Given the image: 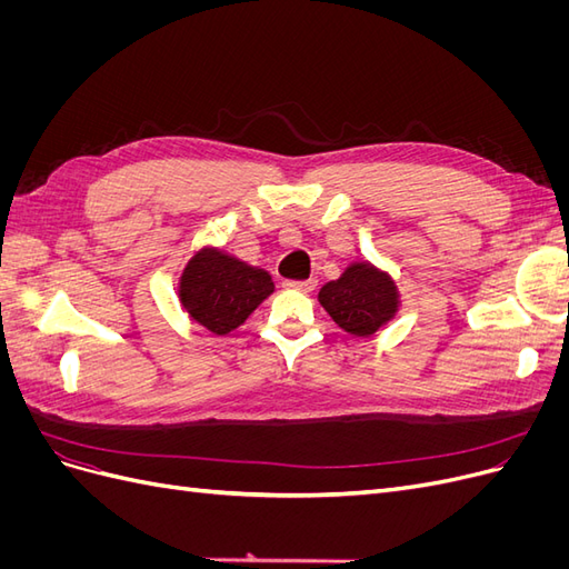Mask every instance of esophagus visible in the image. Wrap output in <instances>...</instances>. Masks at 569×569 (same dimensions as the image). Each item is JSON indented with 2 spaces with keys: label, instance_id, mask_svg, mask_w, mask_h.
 Masks as SVG:
<instances>
[{
  "label": "esophagus",
  "instance_id": "obj_1",
  "mask_svg": "<svg viewBox=\"0 0 569 569\" xmlns=\"http://www.w3.org/2000/svg\"><path fill=\"white\" fill-rule=\"evenodd\" d=\"M316 280L311 278V280H297V282H287V287L289 289H297V291H313L316 289Z\"/></svg>",
  "mask_w": 569,
  "mask_h": 569
}]
</instances>
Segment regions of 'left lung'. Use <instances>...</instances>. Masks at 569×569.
<instances>
[{"instance_id":"obj_1","label":"left lung","mask_w":569,"mask_h":569,"mask_svg":"<svg viewBox=\"0 0 569 569\" xmlns=\"http://www.w3.org/2000/svg\"><path fill=\"white\" fill-rule=\"evenodd\" d=\"M318 301L351 337H372L401 308V295L393 278L370 261L349 263L337 280L322 284Z\"/></svg>"}]
</instances>
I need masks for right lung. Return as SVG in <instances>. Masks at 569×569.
I'll return each instance as SVG.
<instances>
[{
	"instance_id": "right-lung-1",
	"label": "right lung",
	"mask_w": 569,
	"mask_h": 569,
	"mask_svg": "<svg viewBox=\"0 0 569 569\" xmlns=\"http://www.w3.org/2000/svg\"><path fill=\"white\" fill-rule=\"evenodd\" d=\"M274 291L270 272L239 261L218 247H203L180 272L182 311L211 335H228Z\"/></svg>"
}]
</instances>
